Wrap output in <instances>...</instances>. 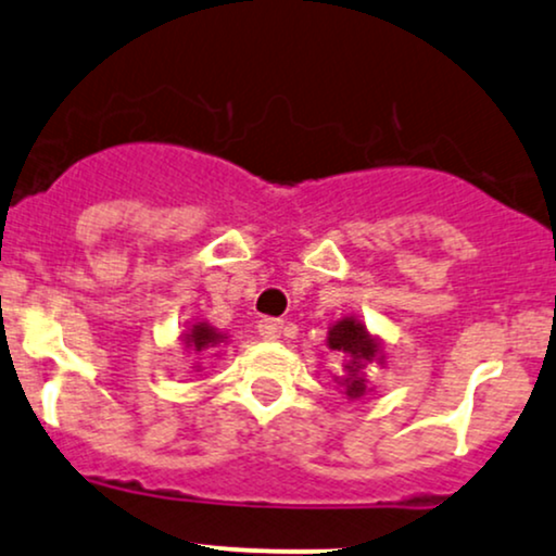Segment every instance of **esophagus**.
<instances>
[{
  "label": "esophagus",
  "instance_id": "esophagus-1",
  "mask_svg": "<svg viewBox=\"0 0 556 556\" xmlns=\"http://www.w3.org/2000/svg\"><path fill=\"white\" fill-rule=\"evenodd\" d=\"M282 320H274V318H264L258 320V333L261 339H266V342H277L279 337H282Z\"/></svg>",
  "mask_w": 556,
  "mask_h": 556
}]
</instances>
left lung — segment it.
Masks as SVG:
<instances>
[{"label": "left lung", "instance_id": "left-lung-1", "mask_svg": "<svg viewBox=\"0 0 556 556\" xmlns=\"http://www.w3.org/2000/svg\"><path fill=\"white\" fill-rule=\"evenodd\" d=\"M329 350L339 352L344 357V378H337L339 386L344 388L346 399H363L370 388H367L365 367L372 363L386 365V350L383 342L378 337H372L365 329V324L359 318L346 316L339 318L337 324H331L329 339H326Z\"/></svg>", "mask_w": 556, "mask_h": 556}]
</instances>
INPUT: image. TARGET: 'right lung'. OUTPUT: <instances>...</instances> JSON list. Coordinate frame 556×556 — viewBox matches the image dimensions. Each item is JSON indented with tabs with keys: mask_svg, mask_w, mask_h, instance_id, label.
Segmentation results:
<instances>
[{
	"mask_svg": "<svg viewBox=\"0 0 556 556\" xmlns=\"http://www.w3.org/2000/svg\"><path fill=\"white\" fill-rule=\"evenodd\" d=\"M227 339V333H223V331H217L214 329V326H210V324H193L189 331L184 333V337H180V342H184V346L186 350H191L193 354H199V352H206V350H214V346H219ZM199 370V367L202 365H193Z\"/></svg>",
	"mask_w": 556,
	"mask_h": 556,
	"instance_id": "obj_1",
	"label": "right lung"
}]
</instances>
